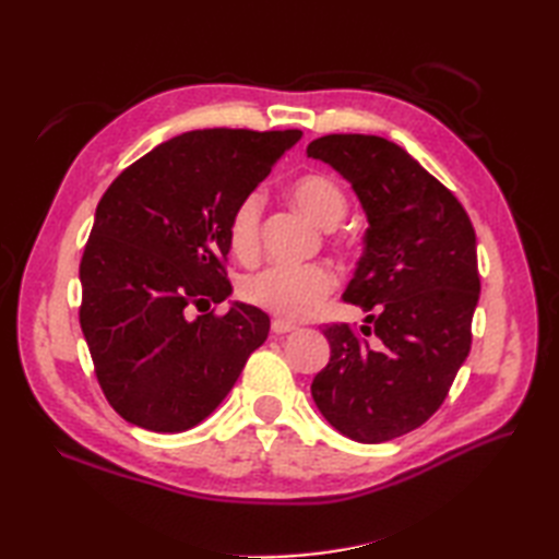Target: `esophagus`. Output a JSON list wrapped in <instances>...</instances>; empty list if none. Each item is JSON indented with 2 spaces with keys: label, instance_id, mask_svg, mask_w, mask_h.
Instances as JSON below:
<instances>
[{
  "label": "esophagus",
  "instance_id": "esophagus-1",
  "mask_svg": "<svg viewBox=\"0 0 559 559\" xmlns=\"http://www.w3.org/2000/svg\"><path fill=\"white\" fill-rule=\"evenodd\" d=\"M295 329H298V326H295L293 322H286V319H273V322H271V331H273V334H276V336L293 334Z\"/></svg>",
  "mask_w": 559,
  "mask_h": 559
}]
</instances>
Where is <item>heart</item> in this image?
I'll return each mask as SVG.
<instances>
[{
  "label": "heart",
  "mask_w": 559,
  "mask_h": 559,
  "mask_svg": "<svg viewBox=\"0 0 559 559\" xmlns=\"http://www.w3.org/2000/svg\"><path fill=\"white\" fill-rule=\"evenodd\" d=\"M290 197L307 216L322 228H334L348 211V201L343 189L324 175H305L290 187ZM261 201L259 192L247 194L240 206L235 209L228 225V242L235 257L249 261L257 257L259 249V223H261ZM334 288V276L326 266L305 264V266H266L257 273H249L242 281V298L283 319H305L310 317L319 302Z\"/></svg>",
  "instance_id": "heart-1"
}]
</instances>
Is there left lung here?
I'll use <instances>...</instances> for the list:
<instances>
[{
	"instance_id": "8db88e82",
	"label": "left lung",
	"mask_w": 559,
	"mask_h": 559,
	"mask_svg": "<svg viewBox=\"0 0 559 559\" xmlns=\"http://www.w3.org/2000/svg\"><path fill=\"white\" fill-rule=\"evenodd\" d=\"M307 156L334 168L365 211L362 257L343 298L370 312L360 331L374 334L324 329L331 358L312 399L341 435L389 442L442 406L468 358L480 295L476 230L459 199L394 141L331 134Z\"/></svg>"
}]
</instances>
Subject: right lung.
<instances>
[{"instance_id":"add662e5","label":"right lung","mask_w":559,"mask_h":559,"mask_svg":"<svg viewBox=\"0 0 559 559\" xmlns=\"http://www.w3.org/2000/svg\"><path fill=\"white\" fill-rule=\"evenodd\" d=\"M302 139L300 129H204L163 141L103 194L81 259V331L110 406L151 432H185L230 394L269 314L230 302L228 225ZM202 314L194 318L191 312Z\"/></svg>"}]
</instances>
